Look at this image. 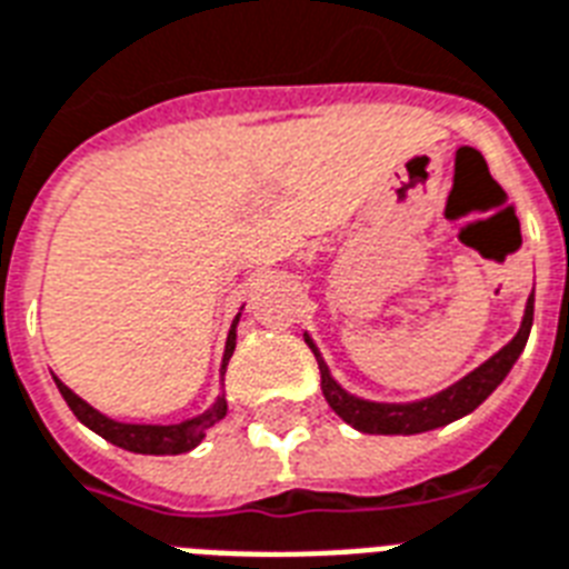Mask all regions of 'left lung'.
I'll return each mask as SVG.
<instances>
[{
  "instance_id": "obj_1",
  "label": "left lung",
  "mask_w": 569,
  "mask_h": 569,
  "mask_svg": "<svg viewBox=\"0 0 569 569\" xmlns=\"http://www.w3.org/2000/svg\"><path fill=\"white\" fill-rule=\"evenodd\" d=\"M531 323H535V293L528 297L526 315L519 323L517 335L510 338L508 345L501 347L499 353H492L483 365H478L475 371H469L463 380L451 382L448 389L436 391L430 398L407 400V403H386V400H365L341 389V382L329 373V365L323 362V356L317 350V345L306 335V345L311 347L317 365H320V389H323L326 403L335 409V416H341L350 427L362 430V433L373 436H412L427 433L436 427H445L457 421V418L469 416L481 407L483 400L490 398L492 391L499 389L501 380L508 377L510 368L517 365L519 353L526 350L528 335H531Z\"/></svg>"
}]
</instances>
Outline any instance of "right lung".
Masks as SVG:
<instances>
[{
  "label": "right lung",
  "mask_w": 569,
  "mask_h": 569,
  "mask_svg": "<svg viewBox=\"0 0 569 569\" xmlns=\"http://www.w3.org/2000/svg\"><path fill=\"white\" fill-rule=\"evenodd\" d=\"M237 323H240V315L234 317V323L228 329V341H224V356H222V373L228 368V359L234 356L237 347ZM56 386H59L61 398L70 407V412L88 427V430H94L97 436H103L106 442L118 445V448H124V451L133 453H187L192 451L201 439L207 436V430L213 425H219L228 412V400L224 395L210 403V409H204L201 416L187 418V421H180V425H127V421H116V418L103 416V412H97L91 403L73 395V391L59 380V377H52Z\"/></svg>",
  "instance_id": "add662e5"
}]
</instances>
